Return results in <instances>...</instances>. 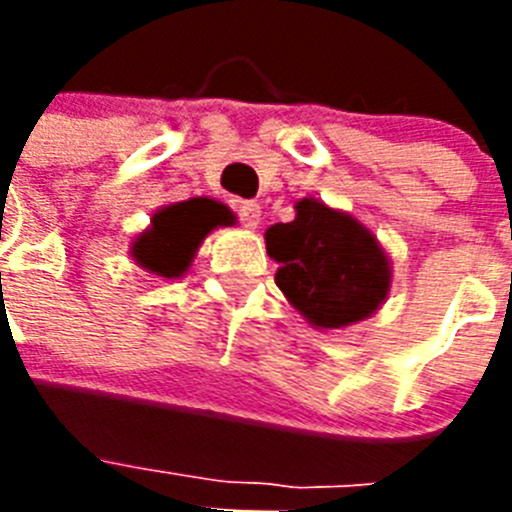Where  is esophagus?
Wrapping results in <instances>:
<instances>
[{
    "label": "esophagus",
    "mask_w": 512,
    "mask_h": 512,
    "mask_svg": "<svg viewBox=\"0 0 512 512\" xmlns=\"http://www.w3.org/2000/svg\"><path fill=\"white\" fill-rule=\"evenodd\" d=\"M235 212L241 217V223L246 228H259L261 223V205L259 202H251V200H233Z\"/></svg>",
    "instance_id": "esophagus-1"
}]
</instances>
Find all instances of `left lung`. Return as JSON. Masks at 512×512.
<instances>
[{
	"label": "left lung",
	"mask_w": 512,
	"mask_h": 512,
	"mask_svg": "<svg viewBox=\"0 0 512 512\" xmlns=\"http://www.w3.org/2000/svg\"><path fill=\"white\" fill-rule=\"evenodd\" d=\"M264 238L266 253L279 264L277 287L312 328L356 325L390 297V256L348 212L302 197L295 220L271 225Z\"/></svg>",
	"instance_id": "1"
}]
</instances>
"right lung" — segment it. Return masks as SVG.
I'll return each instance as SVG.
<instances>
[{
  "label": "right lung",
  "instance_id": "1",
  "mask_svg": "<svg viewBox=\"0 0 512 512\" xmlns=\"http://www.w3.org/2000/svg\"><path fill=\"white\" fill-rule=\"evenodd\" d=\"M233 223V212L210 197L158 207L151 225L130 241V256L140 269L161 279H182L202 241L220 225Z\"/></svg>",
  "mask_w": 512,
  "mask_h": 512
}]
</instances>
